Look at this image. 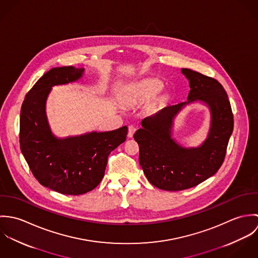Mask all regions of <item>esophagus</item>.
<instances>
[{
	"mask_svg": "<svg viewBox=\"0 0 258 258\" xmlns=\"http://www.w3.org/2000/svg\"><path fill=\"white\" fill-rule=\"evenodd\" d=\"M135 131H136V128H135L133 125H130L129 128H128V137H129V138H132L133 135H134V133H135Z\"/></svg>",
	"mask_w": 258,
	"mask_h": 258,
	"instance_id": "esophagus-1",
	"label": "esophagus"
}]
</instances>
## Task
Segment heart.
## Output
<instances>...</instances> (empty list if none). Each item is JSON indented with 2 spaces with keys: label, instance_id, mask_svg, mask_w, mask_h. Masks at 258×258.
Returning <instances> with one entry per match:
<instances>
[{
  "label": "heart",
  "instance_id": "obj_1",
  "mask_svg": "<svg viewBox=\"0 0 258 258\" xmlns=\"http://www.w3.org/2000/svg\"><path fill=\"white\" fill-rule=\"evenodd\" d=\"M162 89V83L156 79H147L136 84L130 94V100L143 99L154 96Z\"/></svg>",
  "mask_w": 258,
  "mask_h": 258
}]
</instances>
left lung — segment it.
<instances>
[{
    "instance_id": "1",
    "label": "left lung",
    "mask_w": 258,
    "mask_h": 258,
    "mask_svg": "<svg viewBox=\"0 0 258 258\" xmlns=\"http://www.w3.org/2000/svg\"><path fill=\"white\" fill-rule=\"evenodd\" d=\"M188 79L187 101L170 105L142 120L134 134L139 145V163L148 181L165 190H183L214 176L221 168L233 130V114L221 83L210 76L182 69ZM205 102L211 109V129L198 148H184L171 138L172 120L179 110L194 101Z\"/></svg>"
}]
</instances>
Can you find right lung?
<instances>
[{"label":"right lung","instance_id":"add662e5","mask_svg":"<svg viewBox=\"0 0 258 258\" xmlns=\"http://www.w3.org/2000/svg\"><path fill=\"white\" fill-rule=\"evenodd\" d=\"M84 70L54 68L27 93L21 109L20 145L38 183L63 195L78 196L95 188L104 177L108 156L125 142L128 128L90 132L58 139L49 129L45 101L52 86L78 80Z\"/></svg>","mask_w":258,"mask_h":258}]
</instances>
